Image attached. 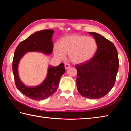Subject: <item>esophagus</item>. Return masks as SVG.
<instances>
[{
    "label": "esophagus",
    "instance_id": "1",
    "mask_svg": "<svg viewBox=\"0 0 131 131\" xmlns=\"http://www.w3.org/2000/svg\"><path fill=\"white\" fill-rule=\"evenodd\" d=\"M70 65H69V64H68V63H66L65 64V69L66 70H67V69H68L69 68H70Z\"/></svg>",
    "mask_w": 131,
    "mask_h": 131
}]
</instances>
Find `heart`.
I'll return each instance as SVG.
<instances>
[{
    "label": "heart",
    "instance_id": "obj_1",
    "mask_svg": "<svg viewBox=\"0 0 131 131\" xmlns=\"http://www.w3.org/2000/svg\"><path fill=\"white\" fill-rule=\"evenodd\" d=\"M97 43L92 37L73 34L66 36L59 40L58 46L55 45L54 54L59 59H63L65 54L74 64H81L91 60L97 51Z\"/></svg>",
    "mask_w": 131,
    "mask_h": 131
}]
</instances>
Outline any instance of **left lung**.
Masks as SVG:
<instances>
[{
	"label": "left lung",
	"mask_w": 131,
	"mask_h": 131,
	"mask_svg": "<svg viewBox=\"0 0 131 131\" xmlns=\"http://www.w3.org/2000/svg\"><path fill=\"white\" fill-rule=\"evenodd\" d=\"M97 43V51L91 60L76 65L77 87L81 95L97 99L109 92L119 69L117 49L113 43L96 32H89Z\"/></svg>",
	"instance_id": "8db88e82"
}]
</instances>
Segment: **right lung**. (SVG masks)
<instances>
[{
    "mask_svg": "<svg viewBox=\"0 0 131 131\" xmlns=\"http://www.w3.org/2000/svg\"><path fill=\"white\" fill-rule=\"evenodd\" d=\"M53 30H44L31 34L18 44L14 54L12 70L16 87L25 96L34 100H41L51 96L59 85V81L65 73L63 63L57 66L49 65L47 74L44 81L39 85L29 87L24 84L19 78L18 65L19 61L27 52H40L46 55L51 54L53 49L52 41Z\"/></svg>",
    "mask_w": 131,
    "mask_h": 131,
    "instance_id": "obj_1",
    "label": "right lung"
}]
</instances>
